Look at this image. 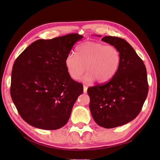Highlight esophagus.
<instances>
[{
	"label": "esophagus",
	"mask_w": 160,
	"mask_h": 160,
	"mask_svg": "<svg viewBox=\"0 0 160 160\" xmlns=\"http://www.w3.org/2000/svg\"><path fill=\"white\" fill-rule=\"evenodd\" d=\"M87 88H88L87 87H86V86H84V87H83L84 93H87Z\"/></svg>",
	"instance_id": "obj_1"
}]
</instances>
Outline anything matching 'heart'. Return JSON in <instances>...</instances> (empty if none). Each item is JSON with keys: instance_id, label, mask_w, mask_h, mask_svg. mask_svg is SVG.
Listing matches in <instances>:
<instances>
[{"instance_id": "obj_1", "label": "heart", "mask_w": 160, "mask_h": 160, "mask_svg": "<svg viewBox=\"0 0 160 160\" xmlns=\"http://www.w3.org/2000/svg\"><path fill=\"white\" fill-rule=\"evenodd\" d=\"M120 63V52L116 47L95 41L78 45L75 55L69 53L65 59V68L73 79L78 80L86 68L88 72L82 78L86 82L95 80L99 83L107 82L116 74Z\"/></svg>"}]
</instances>
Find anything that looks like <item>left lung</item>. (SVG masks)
Segmentation results:
<instances>
[{
  "label": "left lung",
  "mask_w": 160,
  "mask_h": 160,
  "mask_svg": "<svg viewBox=\"0 0 160 160\" xmlns=\"http://www.w3.org/2000/svg\"><path fill=\"white\" fill-rule=\"evenodd\" d=\"M101 40L118 49L121 63L116 74L108 82L88 88L89 108L98 125L112 128L127 124L138 115L149 86L145 65L127 41L110 36Z\"/></svg>",
  "instance_id": "obj_1"
}]
</instances>
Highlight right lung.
<instances>
[{"instance_id": "right-lung-1", "label": "right lung", "mask_w": 160, "mask_h": 160, "mask_svg": "<svg viewBox=\"0 0 160 160\" xmlns=\"http://www.w3.org/2000/svg\"><path fill=\"white\" fill-rule=\"evenodd\" d=\"M83 38L69 34L29 45L16 59L11 73V96L28 124L57 130L66 124L83 86L68 73L65 59Z\"/></svg>"}]
</instances>
